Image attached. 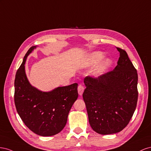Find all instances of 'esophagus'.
Returning a JSON list of instances; mask_svg holds the SVG:
<instances>
[{
  "instance_id": "obj_1",
  "label": "esophagus",
  "mask_w": 151,
  "mask_h": 151,
  "mask_svg": "<svg viewBox=\"0 0 151 151\" xmlns=\"http://www.w3.org/2000/svg\"><path fill=\"white\" fill-rule=\"evenodd\" d=\"M84 91V87L81 85H79L78 87V92L79 96H82V94Z\"/></svg>"
}]
</instances>
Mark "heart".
Wrapping results in <instances>:
<instances>
[{"label": "heart", "mask_w": 151, "mask_h": 151, "mask_svg": "<svg viewBox=\"0 0 151 151\" xmlns=\"http://www.w3.org/2000/svg\"><path fill=\"white\" fill-rule=\"evenodd\" d=\"M104 55L101 52L95 51L91 52L88 56V65H93V64L98 63L104 58ZM112 61L109 58H107L103 60V61L99 64L96 70V73L97 75H102V73L106 72L111 66Z\"/></svg>", "instance_id": "obj_1"}]
</instances>
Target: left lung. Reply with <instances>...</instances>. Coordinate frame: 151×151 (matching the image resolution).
<instances>
[{"label": "left lung", "instance_id": "obj_1", "mask_svg": "<svg viewBox=\"0 0 151 151\" xmlns=\"http://www.w3.org/2000/svg\"><path fill=\"white\" fill-rule=\"evenodd\" d=\"M113 71L93 78L86 77L83 93L89 123L101 135L118 133L125 128L136 109L138 75L124 50Z\"/></svg>", "mask_w": 151, "mask_h": 151}]
</instances>
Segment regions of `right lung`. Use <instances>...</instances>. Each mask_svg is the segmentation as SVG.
<instances>
[{"label": "right lung", "instance_id": "right-lung-1", "mask_svg": "<svg viewBox=\"0 0 151 151\" xmlns=\"http://www.w3.org/2000/svg\"><path fill=\"white\" fill-rule=\"evenodd\" d=\"M38 46L30 47L17 71L14 81V102L22 121L36 134L49 137L56 135L65 127L68 114L78 97V84L58 87L49 92L31 85L25 71L28 55Z\"/></svg>", "mask_w": 151, "mask_h": 151}]
</instances>
